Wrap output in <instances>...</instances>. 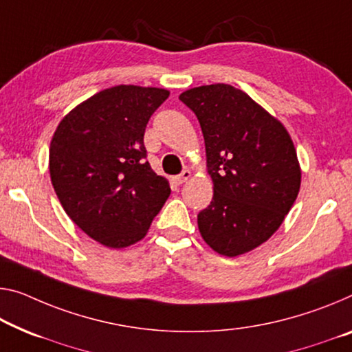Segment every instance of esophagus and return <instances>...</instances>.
Returning a JSON list of instances; mask_svg holds the SVG:
<instances>
[{
	"label": "esophagus",
	"instance_id": "1",
	"mask_svg": "<svg viewBox=\"0 0 352 352\" xmlns=\"http://www.w3.org/2000/svg\"><path fill=\"white\" fill-rule=\"evenodd\" d=\"M190 176H192V173H190V171H188V170H184L179 176H176V177H175V181H176L177 186H181V184H184L186 181L190 179Z\"/></svg>",
	"mask_w": 352,
	"mask_h": 352
}]
</instances>
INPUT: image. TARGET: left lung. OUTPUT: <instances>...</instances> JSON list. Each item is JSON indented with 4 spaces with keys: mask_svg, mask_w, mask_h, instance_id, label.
<instances>
[{
    "mask_svg": "<svg viewBox=\"0 0 352 352\" xmlns=\"http://www.w3.org/2000/svg\"><path fill=\"white\" fill-rule=\"evenodd\" d=\"M179 99L201 126L214 184L198 230L219 255H244L280 228L296 201L302 171L293 140L277 118L231 85L197 86Z\"/></svg>",
    "mask_w": 352,
    "mask_h": 352,
    "instance_id": "obj_1",
    "label": "left lung"
}]
</instances>
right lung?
I'll return each instance as SVG.
<instances>
[{"instance_id": "add662e5", "label": "right lung", "mask_w": 352, "mask_h": 352, "mask_svg": "<svg viewBox=\"0 0 352 352\" xmlns=\"http://www.w3.org/2000/svg\"><path fill=\"white\" fill-rule=\"evenodd\" d=\"M170 91L120 85L91 96L58 124L48 170L66 214L91 239L126 248L148 234L170 182L144 160V129Z\"/></svg>"}]
</instances>
